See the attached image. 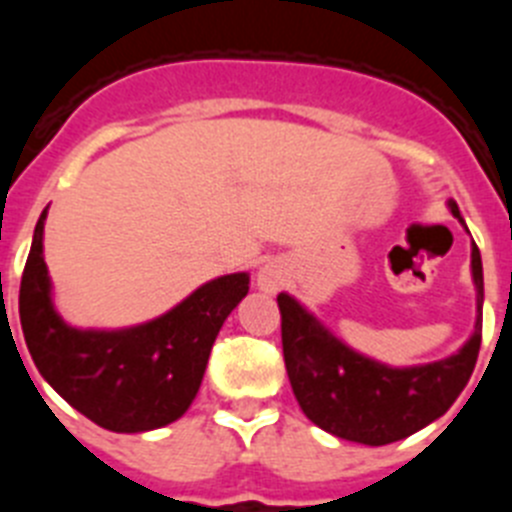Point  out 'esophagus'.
Returning <instances> with one entry per match:
<instances>
[{"label": "esophagus", "instance_id": "34e87169", "mask_svg": "<svg viewBox=\"0 0 512 512\" xmlns=\"http://www.w3.org/2000/svg\"><path fill=\"white\" fill-rule=\"evenodd\" d=\"M279 284H282V271H279L277 266H264V269L259 271V287L264 289V292H277Z\"/></svg>", "mask_w": 512, "mask_h": 512}]
</instances>
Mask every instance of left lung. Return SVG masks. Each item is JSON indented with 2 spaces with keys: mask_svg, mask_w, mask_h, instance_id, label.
<instances>
[{
  "mask_svg": "<svg viewBox=\"0 0 512 512\" xmlns=\"http://www.w3.org/2000/svg\"><path fill=\"white\" fill-rule=\"evenodd\" d=\"M451 212L461 220L454 202ZM472 274L479 312L472 338L459 354L410 369H392L356 354L300 302L279 295L284 364L302 413L323 431L366 446L400 441L441 418L467 387L482 343L485 284L477 243L472 246Z\"/></svg>",
  "mask_w": 512,
  "mask_h": 512,
  "instance_id": "obj_1",
  "label": "left lung"
}]
</instances>
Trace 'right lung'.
<instances>
[{
  "label": "right lung",
  "instance_id": "obj_1",
  "mask_svg": "<svg viewBox=\"0 0 512 512\" xmlns=\"http://www.w3.org/2000/svg\"><path fill=\"white\" fill-rule=\"evenodd\" d=\"M35 225L20 282V323L38 372L71 408L115 433L153 431L182 418L200 390L212 343L248 295V274L202 284L182 305L128 330H76L58 318Z\"/></svg>",
  "mask_w": 512,
  "mask_h": 512
}]
</instances>
